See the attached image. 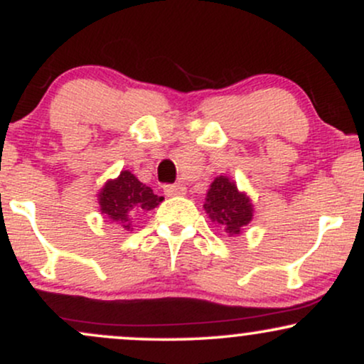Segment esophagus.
I'll list each match as a JSON object with an SVG mask.
<instances>
[{"label": "esophagus", "mask_w": 364, "mask_h": 364, "mask_svg": "<svg viewBox=\"0 0 364 364\" xmlns=\"http://www.w3.org/2000/svg\"><path fill=\"white\" fill-rule=\"evenodd\" d=\"M164 193L168 196H181L186 193V188L183 185H166Z\"/></svg>", "instance_id": "34e87169"}]
</instances>
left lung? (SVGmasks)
<instances>
[{"label":"left lung","instance_id":"left-lung-1","mask_svg":"<svg viewBox=\"0 0 364 364\" xmlns=\"http://www.w3.org/2000/svg\"><path fill=\"white\" fill-rule=\"evenodd\" d=\"M205 212L212 223L219 224L228 236L240 235L253 217L252 200L237 190L236 183L217 176L207 191Z\"/></svg>","mask_w":364,"mask_h":364}]
</instances>
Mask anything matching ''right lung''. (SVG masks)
Here are the masks:
<instances>
[{
    "instance_id": "right-lung-1",
    "label": "right lung",
    "mask_w": 364,
    "mask_h": 364,
    "mask_svg": "<svg viewBox=\"0 0 364 364\" xmlns=\"http://www.w3.org/2000/svg\"><path fill=\"white\" fill-rule=\"evenodd\" d=\"M164 196L154 195L147 185L140 183L129 171H121L116 179H109L99 191L101 212L124 231L132 229L133 217L156 208Z\"/></svg>"
}]
</instances>
